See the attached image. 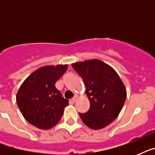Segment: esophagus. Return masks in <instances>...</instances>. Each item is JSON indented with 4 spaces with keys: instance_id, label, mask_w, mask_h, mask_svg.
<instances>
[{
    "instance_id": "34e87169",
    "label": "esophagus",
    "mask_w": 155,
    "mask_h": 155,
    "mask_svg": "<svg viewBox=\"0 0 155 155\" xmlns=\"http://www.w3.org/2000/svg\"><path fill=\"white\" fill-rule=\"evenodd\" d=\"M78 100H79V97H78L77 95H75V97H74V98L72 99V102L73 103H75V102L77 101Z\"/></svg>"
}]
</instances>
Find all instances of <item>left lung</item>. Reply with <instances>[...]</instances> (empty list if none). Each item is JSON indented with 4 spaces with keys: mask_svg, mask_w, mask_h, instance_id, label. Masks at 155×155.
<instances>
[{
    "mask_svg": "<svg viewBox=\"0 0 155 155\" xmlns=\"http://www.w3.org/2000/svg\"><path fill=\"white\" fill-rule=\"evenodd\" d=\"M84 83L85 94L90 102L87 113H80L87 127L101 130L117 117L126 99V89L111 66L99 59L71 64Z\"/></svg>",
    "mask_w": 155,
    "mask_h": 155,
    "instance_id": "obj_1",
    "label": "left lung"
}]
</instances>
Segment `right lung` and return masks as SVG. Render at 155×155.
Masks as SVG:
<instances>
[{"label":"right lung","mask_w":155,"mask_h":155,"mask_svg":"<svg viewBox=\"0 0 155 155\" xmlns=\"http://www.w3.org/2000/svg\"><path fill=\"white\" fill-rule=\"evenodd\" d=\"M68 65L43 66L28 76L21 85L16 101L24 118L35 127L49 130L59 121L68 100L62 97L55 82Z\"/></svg>","instance_id":"right-lung-1"}]
</instances>
